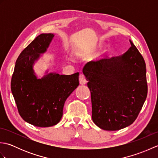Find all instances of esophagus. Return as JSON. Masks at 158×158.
Masks as SVG:
<instances>
[{
    "mask_svg": "<svg viewBox=\"0 0 158 158\" xmlns=\"http://www.w3.org/2000/svg\"><path fill=\"white\" fill-rule=\"evenodd\" d=\"M79 83L81 85H84L86 83V78L83 74L79 75Z\"/></svg>",
    "mask_w": 158,
    "mask_h": 158,
    "instance_id": "1",
    "label": "esophagus"
}]
</instances>
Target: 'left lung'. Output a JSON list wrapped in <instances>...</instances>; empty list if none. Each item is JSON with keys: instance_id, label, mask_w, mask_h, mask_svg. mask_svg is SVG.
<instances>
[{"instance_id": "obj_1", "label": "left lung", "mask_w": 158, "mask_h": 158, "mask_svg": "<svg viewBox=\"0 0 158 158\" xmlns=\"http://www.w3.org/2000/svg\"><path fill=\"white\" fill-rule=\"evenodd\" d=\"M130 42V48L123 55L91 61L83 69L91 92L92 120L103 130L115 131L131 125L147 98L145 60Z\"/></svg>"}]
</instances>
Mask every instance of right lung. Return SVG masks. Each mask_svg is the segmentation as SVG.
<instances>
[{
	"mask_svg": "<svg viewBox=\"0 0 158 158\" xmlns=\"http://www.w3.org/2000/svg\"><path fill=\"white\" fill-rule=\"evenodd\" d=\"M54 35L41 34L23 50L16 60L11 89L22 118L37 127H50L61 119L66 98L79 85V73L71 75L50 73L42 79L32 64L44 53Z\"/></svg>",
	"mask_w": 158,
	"mask_h": 158,
	"instance_id": "1",
	"label": "right lung"
}]
</instances>
